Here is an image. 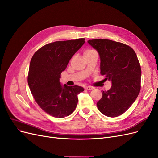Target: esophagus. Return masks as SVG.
I'll use <instances>...</instances> for the list:
<instances>
[{"label": "esophagus", "instance_id": "esophagus-1", "mask_svg": "<svg viewBox=\"0 0 158 158\" xmlns=\"http://www.w3.org/2000/svg\"><path fill=\"white\" fill-rule=\"evenodd\" d=\"M85 89H88V90H92L94 89L93 87H91V86H85Z\"/></svg>", "mask_w": 158, "mask_h": 158}]
</instances>
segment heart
<instances>
[{"label": "heart", "mask_w": 158, "mask_h": 158, "mask_svg": "<svg viewBox=\"0 0 158 158\" xmlns=\"http://www.w3.org/2000/svg\"><path fill=\"white\" fill-rule=\"evenodd\" d=\"M92 51V50H88V51Z\"/></svg>", "instance_id": "heart-1"}]
</instances>
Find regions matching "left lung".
<instances>
[{"label": "left lung", "mask_w": 158, "mask_h": 158, "mask_svg": "<svg viewBox=\"0 0 158 158\" xmlns=\"http://www.w3.org/2000/svg\"><path fill=\"white\" fill-rule=\"evenodd\" d=\"M88 43L98 52L100 73L112 84L107 92L103 91L97 107L104 115L118 117L132 106L140 90L141 68L136 52L131 47L109 40Z\"/></svg>", "instance_id": "8db88e82"}]
</instances>
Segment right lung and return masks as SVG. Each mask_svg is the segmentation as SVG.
<instances>
[{"label":"right lung","instance_id":"add662e5","mask_svg":"<svg viewBox=\"0 0 158 158\" xmlns=\"http://www.w3.org/2000/svg\"><path fill=\"white\" fill-rule=\"evenodd\" d=\"M84 38L55 41L37 50L30 61L27 82L37 103L50 115L63 118L73 113L78 103V94L84 91L78 85L68 86L60 82L62 72L85 43Z\"/></svg>","mask_w":158,"mask_h":158}]
</instances>
